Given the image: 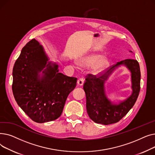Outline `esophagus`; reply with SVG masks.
<instances>
[{
	"instance_id": "obj_1",
	"label": "esophagus",
	"mask_w": 155,
	"mask_h": 155,
	"mask_svg": "<svg viewBox=\"0 0 155 155\" xmlns=\"http://www.w3.org/2000/svg\"><path fill=\"white\" fill-rule=\"evenodd\" d=\"M84 83V79L83 78H80L77 80V84L78 85H82Z\"/></svg>"
}]
</instances>
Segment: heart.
I'll list each match as a JSON object with an SVG mask.
<instances>
[{"instance_id":"obj_1","label":"heart","mask_w":155,"mask_h":155,"mask_svg":"<svg viewBox=\"0 0 155 155\" xmlns=\"http://www.w3.org/2000/svg\"><path fill=\"white\" fill-rule=\"evenodd\" d=\"M78 64L82 67H92V73L98 75L109 67V61L102 54H90L80 58Z\"/></svg>"}]
</instances>
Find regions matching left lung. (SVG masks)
<instances>
[{
  "label": "left lung",
  "mask_w": 155,
  "mask_h": 155,
  "mask_svg": "<svg viewBox=\"0 0 155 155\" xmlns=\"http://www.w3.org/2000/svg\"><path fill=\"white\" fill-rule=\"evenodd\" d=\"M122 64L125 65L132 73L133 92L127 100L116 104L107 99L104 84L112 71ZM140 64L134 59L118 62L104 74L100 73L97 76L88 74L85 78L84 90L86 94V107L89 117L95 123L104 125L117 123L134 105L140 91Z\"/></svg>",
  "instance_id": "left-lung-1"
}]
</instances>
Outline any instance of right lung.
<instances>
[{
    "label": "right lung",
    "instance_id": "add662e5",
    "mask_svg": "<svg viewBox=\"0 0 155 155\" xmlns=\"http://www.w3.org/2000/svg\"><path fill=\"white\" fill-rule=\"evenodd\" d=\"M48 60L43 47L32 39L22 49L13 68L15 100L38 123L58 119L68 95L77 85V78L59 73L58 65Z\"/></svg>",
    "mask_w": 155,
    "mask_h": 155
}]
</instances>
